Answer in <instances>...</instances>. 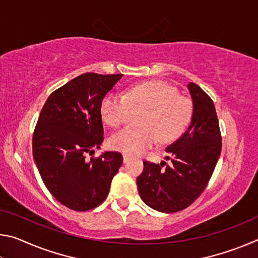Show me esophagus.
<instances>
[{
    "instance_id": "esophagus-1",
    "label": "esophagus",
    "mask_w": 258,
    "mask_h": 258,
    "mask_svg": "<svg viewBox=\"0 0 258 258\" xmlns=\"http://www.w3.org/2000/svg\"><path fill=\"white\" fill-rule=\"evenodd\" d=\"M131 158H132V157H131L130 155H127V154H124L123 155V161H124V163H127V161L131 160Z\"/></svg>"
}]
</instances>
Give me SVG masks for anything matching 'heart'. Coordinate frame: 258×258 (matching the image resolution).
Instances as JSON below:
<instances>
[{
	"mask_svg": "<svg viewBox=\"0 0 258 258\" xmlns=\"http://www.w3.org/2000/svg\"><path fill=\"white\" fill-rule=\"evenodd\" d=\"M145 109L140 118L141 127H127L112 134L109 145L127 155H141L159 139L167 143L175 140L185 128L191 117L192 104L176 89L160 81L133 86L127 95L109 93L100 107L103 120L118 127L126 120L130 108Z\"/></svg>",
	"mask_w": 258,
	"mask_h": 258,
	"instance_id": "heart-1",
	"label": "heart"
}]
</instances>
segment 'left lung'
<instances>
[{
  "label": "left lung",
  "mask_w": 258,
  "mask_h": 258,
  "mask_svg": "<svg viewBox=\"0 0 258 258\" xmlns=\"http://www.w3.org/2000/svg\"><path fill=\"white\" fill-rule=\"evenodd\" d=\"M187 89L194 112L187 130L166 148L172 164L143 161L145 168L137 178L141 199L163 213L190 206L207 186L221 155L222 137L213 100L195 83H189Z\"/></svg>",
  "instance_id": "obj_1"
}]
</instances>
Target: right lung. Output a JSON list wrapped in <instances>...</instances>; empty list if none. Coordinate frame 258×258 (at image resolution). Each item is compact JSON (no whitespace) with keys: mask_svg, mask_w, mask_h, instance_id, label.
Instances as JSON below:
<instances>
[{"mask_svg":"<svg viewBox=\"0 0 258 258\" xmlns=\"http://www.w3.org/2000/svg\"><path fill=\"white\" fill-rule=\"evenodd\" d=\"M86 73L50 94L33 134V156L47 190L77 212L98 207L123 164L119 152L85 158L103 141L101 102L121 78Z\"/></svg>","mask_w":258,"mask_h":258,"instance_id":"add662e5","label":"right lung"}]
</instances>
